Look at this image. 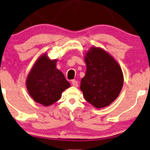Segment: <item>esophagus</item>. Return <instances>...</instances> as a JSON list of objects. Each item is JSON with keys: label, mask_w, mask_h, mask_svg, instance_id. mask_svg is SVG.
<instances>
[{"label": "esophagus", "mask_w": 150, "mask_h": 150, "mask_svg": "<svg viewBox=\"0 0 150 150\" xmlns=\"http://www.w3.org/2000/svg\"><path fill=\"white\" fill-rule=\"evenodd\" d=\"M72 85H73L74 87H75V88H77V87L78 86V81H77V80H72Z\"/></svg>", "instance_id": "obj_1"}]
</instances>
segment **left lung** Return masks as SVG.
Segmentation results:
<instances>
[{"label":"left lung","instance_id":"1","mask_svg":"<svg viewBox=\"0 0 150 150\" xmlns=\"http://www.w3.org/2000/svg\"><path fill=\"white\" fill-rule=\"evenodd\" d=\"M85 61L86 74L80 88L84 98L96 108L108 106L122 88L124 78L120 66L109 53L97 47L90 48Z\"/></svg>","mask_w":150,"mask_h":150}]
</instances>
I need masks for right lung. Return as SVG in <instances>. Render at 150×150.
Listing matches in <instances>:
<instances>
[{
  "instance_id": "1",
  "label": "right lung",
  "mask_w": 150,
  "mask_h": 150,
  "mask_svg": "<svg viewBox=\"0 0 150 150\" xmlns=\"http://www.w3.org/2000/svg\"><path fill=\"white\" fill-rule=\"evenodd\" d=\"M56 62L43 54L26 79V88L31 98L44 106H50L60 100L62 92L70 86L63 73L57 69Z\"/></svg>"
}]
</instances>
